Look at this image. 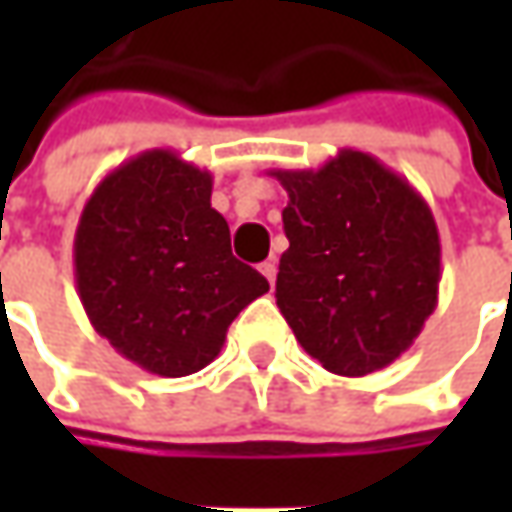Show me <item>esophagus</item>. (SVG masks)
I'll return each mask as SVG.
<instances>
[{"label": "esophagus", "mask_w": 512, "mask_h": 512, "mask_svg": "<svg viewBox=\"0 0 512 512\" xmlns=\"http://www.w3.org/2000/svg\"><path fill=\"white\" fill-rule=\"evenodd\" d=\"M259 270H262V276H265L270 285H276V270H279V267H276V259H267V262H262Z\"/></svg>", "instance_id": "34e87169"}]
</instances>
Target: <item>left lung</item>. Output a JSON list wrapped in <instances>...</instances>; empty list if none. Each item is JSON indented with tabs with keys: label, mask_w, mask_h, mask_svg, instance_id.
<instances>
[{
	"label": "left lung",
	"mask_w": 512,
	"mask_h": 512,
	"mask_svg": "<svg viewBox=\"0 0 512 512\" xmlns=\"http://www.w3.org/2000/svg\"><path fill=\"white\" fill-rule=\"evenodd\" d=\"M287 190L276 305L307 356L336 376L393 364L439 305L433 210L396 170L342 148L316 170H270Z\"/></svg>",
	"instance_id": "obj_1"
}]
</instances>
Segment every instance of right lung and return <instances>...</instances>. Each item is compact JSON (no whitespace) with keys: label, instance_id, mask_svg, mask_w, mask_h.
<instances>
[{"label":"right lung","instance_id":"obj_1","mask_svg":"<svg viewBox=\"0 0 512 512\" xmlns=\"http://www.w3.org/2000/svg\"><path fill=\"white\" fill-rule=\"evenodd\" d=\"M213 176L176 150H142L90 193L73 276L90 325L136 367L179 379L222 353L227 327L267 279L230 253Z\"/></svg>","mask_w":512,"mask_h":512}]
</instances>
